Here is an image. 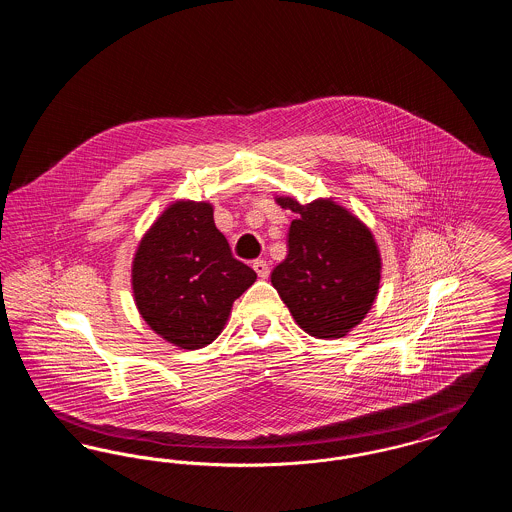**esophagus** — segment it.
<instances>
[{
  "instance_id": "obj_1",
  "label": "esophagus",
  "mask_w": 512,
  "mask_h": 512,
  "mask_svg": "<svg viewBox=\"0 0 512 512\" xmlns=\"http://www.w3.org/2000/svg\"><path fill=\"white\" fill-rule=\"evenodd\" d=\"M253 268H255V272H257V276H259V278H268V274H270V267H268L267 261L257 259V261H253Z\"/></svg>"
}]
</instances>
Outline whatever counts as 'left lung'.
<instances>
[{
    "label": "left lung",
    "instance_id": "left-lung-1",
    "mask_svg": "<svg viewBox=\"0 0 512 512\" xmlns=\"http://www.w3.org/2000/svg\"><path fill=\"white\" fill-rule=\"evenodd\" d=\"M276 203L297 219L288 232V257L270 274L272 286L301 330L320 340L347 336L380 288L382 259L370 228L332 199L301 205L280 195Z\"/></svg>",
    "mask_w": 512,
    "mask_h": 512
}]
</instances>
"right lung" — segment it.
<instances>
[{
  "instance_id": "obj_1",
  "label": "right lung",
  "mask_w": 512,
  "mask_h": 512,
  "mask_svg": "<svg viewBox=\"0 0 512 512\" xmlns=\"http://www.w3.org/2000/svg\"><path fill=\"white\" fill-rule=\"evenodd\" d=\"M257 280L232 257L205 201H174L151 224L132 261L134 301L147 326L180 349L209 345L232 303Z\"/></svg>"
}]
</instances>
